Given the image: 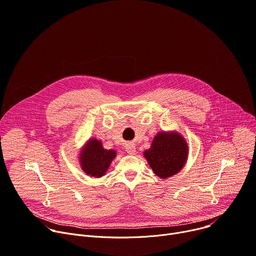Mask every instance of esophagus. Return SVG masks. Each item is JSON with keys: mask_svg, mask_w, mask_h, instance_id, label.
I'll return each mask as SVG.
<instances>
[{"mask_svg": "<svg viewBox=\"0 0 256 256\" xmlns=\"http://www.w3.org/2000/svg\"><path fill=\"white\" fill-rule=\"evenodd\" d=\"M126 151L128 154L134 155V154H136V146L134 144H132V143H128L126 146Z\"/></svg>", "mask_w": 256, "mask_h": 256, "instance_id": "1", "label": "esophagus"}]
</instances>
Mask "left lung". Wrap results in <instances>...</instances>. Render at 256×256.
I'll list each match as a JSON object with an SVG mask.
<instances>
[{"label":"left lung","instance_id":"obj_1","mask_svg":"<svg viewBox=\"0 0 256 256\" xmlns=\"http://www.w3.org/2000/svg\"><path fill=\"white\" fill-rule=\"evenodd\" d=\"M144 156L154 174L166 178L178 174L188 158V145L176 132H158Z\"/></svg>","mask_w":256,"mask_h":256}]
</instances>
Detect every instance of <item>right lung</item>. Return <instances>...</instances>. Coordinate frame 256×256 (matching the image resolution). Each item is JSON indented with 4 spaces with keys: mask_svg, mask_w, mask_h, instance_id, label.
<instances>
[{
    "mask_svg": "<svg viewBox=\"0 0 256 256\" xmlns=\"http://www.w3.org/2000/svg\"><path fill=\"white\" fill-rule=\"evenodd\" d=\"M115 156L114 150H106L97 138H90L80 152V164L82 170L90 176L101 178L107 172Z\"/></svg>",
    "mask_w": 256,
    "mask_h": 256,
    "instance_id": "add662e5",
    "label": "right lung"
}]
</instances>
